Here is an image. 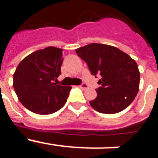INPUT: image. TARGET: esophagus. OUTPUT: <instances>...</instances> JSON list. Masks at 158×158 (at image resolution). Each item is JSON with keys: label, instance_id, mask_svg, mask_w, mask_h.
<instances>
[{"label": "esophagus", "instance_id": "1", "mask_svg": "<svg viewBox=\"0 0 158 158\" xmlns=\"http://www.w3.org/2000/svg\"><path fill=\"white\" fill-rule=\"evenodd\" d=\"M79 87H80L81 89H82L85 90V89H87L88 88H89V86H88L85 83H82V84H81L80 85H79Z\"/></svg>", "mask_w": 158, "mask_h": 158}]
</instances>
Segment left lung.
<instances>
[{
    "mask_svg": "<svg viewBox=\"0 0 158 158\" xmlns=\"http://www.w3.org/2000/svg\"><path fill=\"white\" fill-rule=\"evenodd\" d=\"M87 63L92 75L101 76L97 96L89 101L96 111L104 114L122 111L135 100L139 92L140 73L136 62L119 49L91 43L76 50Z\"/></svg>",
    "mask_w": 158,
    "mask_h": 158,
    "instance_id": "1",
    "label": "left lung"
}]
</instances>
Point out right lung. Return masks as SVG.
I'll return each mask as SVG.
<instances>
[{"label": "right lung", "mask_w": 158, "mask_h": 158, "mask_svg": "<svg viewBox=\"0 0 158 158\" xmlns=\"http://www.w3.org/2000/svg\"><path fill=\"white\" fill-rule=\"evenodd\" d=\"M62 50L49 47L29 54L19 62L13 75V88L27 109L49 115L61 109L71 87L58 85L63 58Z\"/></svg>", "instance_id": "1"}]
</instances>
